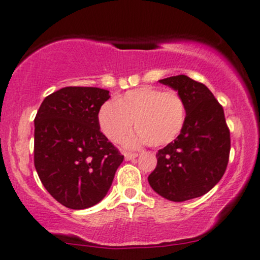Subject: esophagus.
I'll return each instance as SVG.
<instances>
[{"label":"esophagus","mask_w":260,"mask_h":260,"mask_svg":"<svg viewBox=\"0 0 260 260\" xmlns=\"http://www.w3.org/2000/svg\"><path fill=\"white\" fill-rule=\"evenodd\" d=\"M136 157H138V154H137V152H124V158H126L127 161L134 160Z\"/></svg>","instance_id":"obj_1"}]
</instances>
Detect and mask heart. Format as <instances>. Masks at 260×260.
<instances>
[{
  "label": "heart",
  "mask_w": 260,
  "mask_h": 260,
  "mask_svg": "<svg viewBox=\"0 0 260 260\" xmlns=\"http://www.w3.org/2000/svg\"><path fill=\"white\" fill-rule=\"evenodd\" d=\"M100 131L109 140L120 143L132 132L133 122L138 134L127 144L137 146H164L173 142L185 122V104L173 90L144 86L118 96L112 104L100 109Z\"/></svg>",
  "instance_id": "b5f03b06"
}]
</instances>
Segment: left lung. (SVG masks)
I'll return each mask as SVG.
<instances>
[{
    "label": "left lung",
    "instance_id": "obj_1",
    "mask_svg": "<svg viewBox=\"0 0 260 260\" xmlns=\"http://www.w3.org/2000/svg\"><path fill=\"white\" fill-rule=\"evenodd\" d=\"M161 83L178 90L185 104L180 134L156 154L148 180L162 198L174 202L205 195L224 176L230 155V131L224 110L205 84L185 75Z\"/></svg>",
    "mask_w": 260,
    "mask_h": 260
}]
</instances>
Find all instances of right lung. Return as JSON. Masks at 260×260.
<instances>
[{"label": "right lung", "mask_w": 260, "mask_h": 260, "mask_svg": "<svg viewBox=\"0 0 260 260\" xmlns=\"http://www.w3.org/2000/svg\"><path fill=\"white\" fill-rule=\"evenodd\" d=\"M110 98L96 87H65L46 96L35 117L34 162L46 190L71 209L92 207L110 189L123 155L100 132Z\"/></svg>", "instance_id": "obj_1"}]
</instances>
